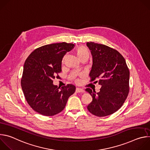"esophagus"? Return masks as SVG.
Returning a JSON list of instances; mask_svg holds the SVG:
<instances>
[{
	"mask_svg": "<svg viewBox=\"0 0 150 150\" xmlns=\"http://www.w3.org/2000/svg\"><path fill=\"white\" fill-rule=\"evenodd\" d=\"M76 93H84L85 90L81 88H76Z\"/></svg>",
	"mask_w": 150,
	"mask_h": 150,
	"instance_id": "esophagus-1",
	"label": "esophagus"
}]
</instances>
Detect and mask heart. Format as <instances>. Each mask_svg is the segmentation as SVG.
<instances>
[{"instance_id": "obj_1", "label": "heart", "mask_w": 150, "mask_h": 150, "mask_svg": "<svg viewBox=\"0 0 150 150\" xmlns=\"http://www.w3.org/2000/svg\"><path fill=\"white\" fill-rule=\"evenodd\" d=\"M76 54L81 60L83 58H88L89 52L87 47L84 46H79L76 50Z\"/></svg>"}]
</instances>
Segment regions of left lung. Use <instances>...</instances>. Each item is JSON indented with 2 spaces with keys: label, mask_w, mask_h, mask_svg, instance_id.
<instances>
[{
  "label": "left lung",
  "mask_w": 150,
  "mask_h": 150,
  "mask_svg": "<svg viewBox=\"0 0 150 150\" xmlns=\"http://www.w3.org/2000/svg\"><path fill=\"white\" fill-rule=\"evenodd\" d=\"M93 56L91 81L101 85L98 93L86 88L93 100L87 109L93 115L104 117L117 111L129 92V71L125 59L116 50L104 45L87 42Z\"/></svg>",
  "instance_id": "obj_1"
}]
</instances>
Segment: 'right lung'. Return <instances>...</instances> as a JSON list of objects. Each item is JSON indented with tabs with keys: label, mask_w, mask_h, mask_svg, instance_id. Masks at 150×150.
Returning <instances> with one entry per match:
<instances>
[{
	"label": "right lung",
	"mask_w": 150,
	"mask_h": 150,
	"mask_svg": "<svg viewBox=\"0 0 150 150\" xmlns=\"http://www.w3.org/2000/svg\"><path fill=\"white\" fill-rule=\"evenodd\" d=\"M74 46L65 42L45 45L34 50L26 59L21 87L28 104L36 112L46 116L58 114L75 93L72 84L59 90L53 83L56 75L62 71L63 56Z\"/></svg>",
	"instance_id": "right-lung-1"
}]
</instances>
